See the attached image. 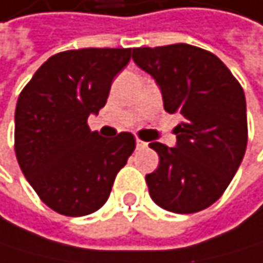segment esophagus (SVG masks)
Returning <instances> with one entry per match:
<instances>
[{
  "label": "esophagus",
  "instance_id": "1",
  "mask_svg": "<svg viewBox=\"0 0 263 263\" xmlns=\"http://www.w3.org/2000/svg\"><path fill=\"white\" fill-rule=\"evenodd\" d=\"M136 147L138 149H146L147 147V143L146 141H141V139H136Z\"/></svg>",
  "mask_w": 263,
  "mask_h": 263
}]
</instances>
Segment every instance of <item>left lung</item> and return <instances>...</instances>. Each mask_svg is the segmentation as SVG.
<instances>
[{
  "label": "left lung",
  "mask_w": 263,
  "mask_h": 263,
  "mask_svg": "<svg viewBox=\"0 0 263 263\" xmlns=\"http://www.w3.org/2000/svg\"><path fill=\"white\" fill-rule=\"evenodd\" d=\"M135 63L157 81L165 111L179 112L176 147L151 143L159 168L146 175L160 208L191 214L226 192L248 144L243 87L214 53L191 44L135 47Z\"/></svg>",
  "instance_id": "1"
}]
</instances>
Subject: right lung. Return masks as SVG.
<instances>
[{
    "instance_id": "1",
    "label": "right lung",
    "mask_w": 263,
    "mask_h": 263,
    "mask_svg": "<svg viewBox=\"0 0 263 263\" xmlns=\"http://www.w3.org/2000/svg\"><path fill=\"white\" fill-rule=\"evenodd\" d=\"M132 49H79L52 55L23 87L15 108L14 149L37 197L59 214L98 211L135 151V136L103 138L87 119L106 104Z\"/></svg>"
}]
</instances>
